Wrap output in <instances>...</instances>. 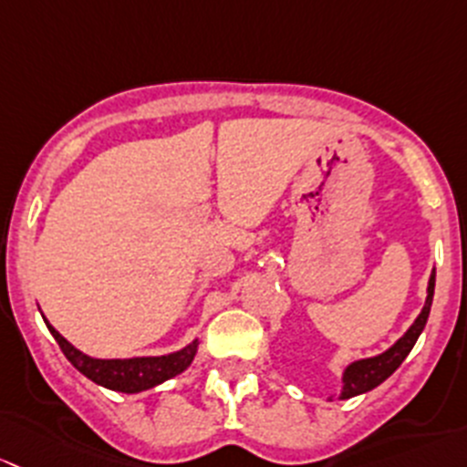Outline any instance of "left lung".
I'll return each mask as SVG.
<instances>
[{"mask_svg": "<svg viewBox=\"0 0 467 467\" xmlns=\"http://www.w3.org/2000/svg\"><path fill=\"white\" fill-rule=\"evenodd\" d=\"M434 285H436V272H431L430 283H427V299H425V306H422L420 315L416 317V321L410 326V330H407V333L402 335L391 348H387L384 353L376 355V358H364V359H358V362H350L348 367L344 368V376H341L344 387H341V396H339L341 400L371 391V389H376L378 384H382L384 379L391 376V373L405 362V358L410 355V350L413 348V344H416V339L420 337L422 328H425L427 324L431 299H434Z\"/></svg>", "mask_w": 467, "mask_h": 467, "instance_id": "left-lung-1", "label": "left lung"}]
</instances>
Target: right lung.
Segmentation results:
<instances>
[{
  "label": "right lung",
  "mask_w": 467,
  "mask_h": 467,
  "mask_svg": "<svg viewBox=\"0 0 467 467\" xmlns=\"http://www.w3.org/2000/svg\"><path fill=\"white\" fill-rule=\"evenodd\" d=\"M47 328L54 335L60 350L65 353V358L83 373L85 378H89L91 382L100 384L105 389H112V391L121 393H139L148 391V389L157 387V384L166 382V379L180 376L182 371L191 367L195 353H198L200 341L193 339L189 346H184L182 350L168 355H157V358H130V359H99L89 358L83 350H78L76 346H71L69 341L62 337L60 333L45 319Z\"/></svg>",
  "instance_id": "right-lung-1"
}]
</instances>
